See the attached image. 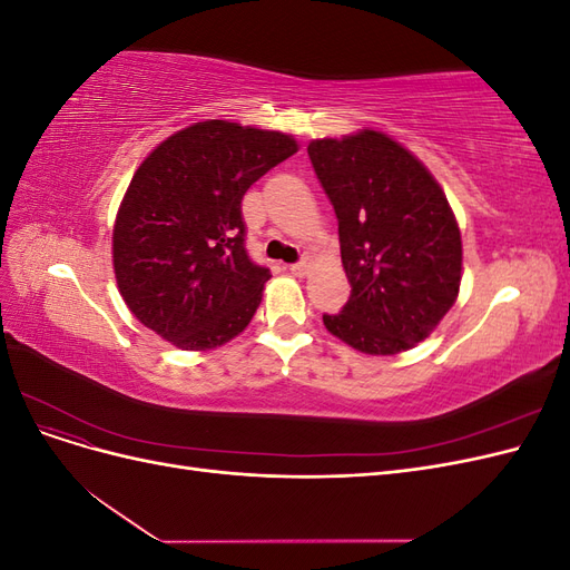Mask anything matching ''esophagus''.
I'll use <instances>...</instances> for the list:
<instances>
[{"instance_id":"esophagus-1","label":"esophagus","mask_w":570,"mask_h":570,"mask_svg":"<svg viewBox=\"0 0 570 570\" xmlns=\"http://www.w3.org/2000/svg\"><path fill=\"white\" fill-rule=\"evenodd\" d=\"M287 271L292 273V275H297V278H304V275L308 273V264H292V266H287Z\"/></svg>"}]
</instances>
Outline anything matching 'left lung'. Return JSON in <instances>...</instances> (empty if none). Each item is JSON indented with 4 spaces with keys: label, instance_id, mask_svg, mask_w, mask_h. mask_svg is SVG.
Here are the masks:
<instances>
[{
    "label": "left lung",
    "instance_id": "8db88e82",
    "mask_svg": "<svg viewBox=\"0 0 570 570\" xmlns=\"http://www.w3.org/2000/svg\"><path fill=\"white\" fill-rule=\"evenodd\" d=\"M308 159L337 216L352 295L327 333L371 356L430 337L459 297L463 245L444 189L390 135L364 128L308 142Z\"/></svg>",
    "mask_w": 570,
    "mask_h": 570
}]
</instances>
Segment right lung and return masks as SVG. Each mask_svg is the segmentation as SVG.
<instances>
[{"label":"right lung","mask_w":570,"mask_h":570,"mask_svg":"<svg viewBox=\"0 0 570 570\" xmlns=\"http://www.w3.org/2000/svg\"><path fill=\"white\" fill-rule=\"evenodd\" d=\"M297 149L281 130L209 118L147 154L111 237L116 285L137 321L187 352L216 350L245 331L271 273L245 252L239 204Z\"/></svg>","instance_id":"right-lung-1"}]
</instances>
